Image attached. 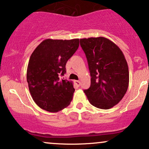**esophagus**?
Wrapping results in <instances>:
<instances>
[{"label": "esophagus", "mask_w": 149, "mask_h": 149, "mask_svg": "<svg viewBox=\"0 0 149 149\" xmlns=\"http://www.w3.org/2000/svg\"><path fill=\"white\" fill-rule=\"evenodd\" d=\"M75 83H76V85L78 87H79L80 85V82L79 81V80H75Z\"/></svg>", "instance_id": "obj_1"}]
</instances>
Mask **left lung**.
<instances>
[{
    "instance_id": "obj_1",
    "label": "left lung",
    "mask_w": 149,
    "mask_h": 149,
    "mask_svg": "<svg viewBox=\"0 0 149 149\" xmlns=\"http://www.w3.org/2000/svg\"><path fill=\"white\" fill-rule=\"evenodd\" d=\"M88 60L91 84L85 90L90 103L101 109L118 104L129 85V69L121 49L104 37L80 40Z\"/></svg>"
}]
</instances>
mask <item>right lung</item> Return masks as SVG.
<instances>
[{"label":"right lung","mask_w":149,"mask_h":149,"mask_svg":"<svg viewBox=\"0 0 149 149\" xmlns=\"http://www.w3.org/2000/svg\"><path fill=\"white\" fill-rule=\"evenodd\" d=\"M79 39H46L31 55L26 71L29 89L35 103L49 112L67 107L73 99V83L60 79L67 61L76 52Z\"/></svg>","instance_id":"1"}]
</instances>
